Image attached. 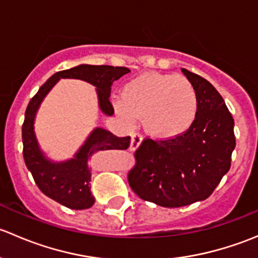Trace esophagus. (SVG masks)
Masks as SVG:
<instances>
[{
  "instance_id": "esophagus-1",
  "label": "esophagus",
  "mask_w": 258,
  "mask_h": 258,
  "mask_svg": "<svg viewBox=\"0 0 258 258\" xmlns=\"http://www.w3.org/2000/svg\"><path fill=\"white\" fill-rule=\"evenodd\" d=\"M142 142V136L139 134H134L132 135V139H131V145H130V150L131 151H136L137 148L140 147Z\"/></svg>"
}]
</instances>
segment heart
Instances as JSON below:
<instances>
[{"instance_id":"heart-1","label":"heart","mask_w":258,"mask_h":258,"mask_svg":"<svg viewBox=\"0 0 258 258\" xmlns=\"http://www.w3.org/2000/svg\"><path fill=\"white\" fill-rule=\"evenodd\" d=\"M199 95L194 83L176 74L146 72L130 80L121 91L114 111L126 123L142 117L148 135L171 140L186 134L199 114Z\"/></svg>"}]
</instances>
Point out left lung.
I'll use <instances>...</instances> for the list:
<instances>
[{
	"instance_id": "obj_1",
	"label": "left lung",
	"mask_w": 258,
	"mask_h": 258,
	"mask_svg": "<svg viewBox=\"0 0 258 258\" xmlns=\"http://www.w3.org/2000/svg\"><path fill=\"white\" fill-rule=\"evenodd\" d=\"M181 71L199 95L194 126L176 139H146L128 173L135 194L162 207L187 206L210 197L230 170L236 147L235 121L222 96L204 77Z\"/></svg>"
}]
</instances>
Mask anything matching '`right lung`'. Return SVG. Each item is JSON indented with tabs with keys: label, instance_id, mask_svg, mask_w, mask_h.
<instances>
[{
	"label": "right lung",
	"instance_id": "1",
	"mask_svg": "<svg viewBox=\"0 0 258 258\" xmlns=\"http://www.w3.org/2000/svg\"><path fill=\"white\" fill-rule=\"evenodd\" d=\"M128 72L127 67L79 64L49 77L30 101L22 124L23 158L38 188L49 199L72 210L92 207L95 197L91 194V168L88 166V160L93 153L100 151L127 150L131 137H117L102 127H96L74 157L64 161L51 160L41 150L35 134L36 114L42 101L61 79L82 80L96 87L101 112L106 116H112L113 107L108 100L111 86L114 81Z\"/></svg>",
	"mask_w": 258,
	"mask_h": 258
}]
</instances>
